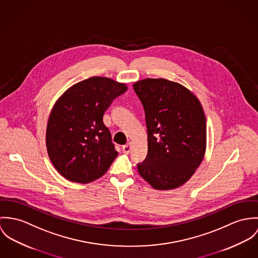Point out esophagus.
<instances>
[{"label":"esophagus","instance_id":"esophagus-1","mask_svg":"<svg viewBox=\"0 0 258 258\" xmlns=\"http://www.w3.org/2000/svg\"><path fill=\"white\" fill-rule=\"evenodd\" d=\"M131 150H132V143H127L122 146V151H123L124 153H130Z\"/></svg>","mask_w":258,"mask_h":258}]
</instances>
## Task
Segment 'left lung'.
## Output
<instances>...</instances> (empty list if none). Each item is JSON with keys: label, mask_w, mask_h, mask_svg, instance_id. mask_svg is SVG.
Returning a JSON list of instances; mask_svg holds the SVG:
<instances>
[{"label": "left lung", "mask_w": 258, "mask_h": 258, "mask_svg": "<svg viewBox=\"0 0 258 258\" xmlns=\"http://www.w3.org/2000/svg\"><path fill=\"white\" fill-rule=\"evenodd\" d=\"M134 89L147 127V156L138 164L139 173L156 190L178 188L205 156L207 123L200 101L186 87L163 78L143 79Z\"/></svg>", "instance_id": "left-lung-1"}]
</instances>
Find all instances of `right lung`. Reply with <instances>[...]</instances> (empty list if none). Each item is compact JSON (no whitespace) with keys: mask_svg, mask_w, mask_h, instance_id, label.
<instances>
[{"mask_svg":"<svg viewBox=\"0 0 258 258\" xmlns=\"http://www.w3.org/2000/svg\"><path fill=\"white\" fill-rule=\"evenodd\" d=\"M126 89L124 83L95 76L60 96L48 117L45 140L48 156L64 178L87 184L109 169L117 151L103 115Z\"/></svg>","mask_w":258,"mask_h":258,"instance_id":"right-lung-1","label":"right lung"}]
</instances>
